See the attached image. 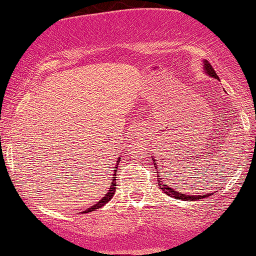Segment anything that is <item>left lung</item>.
Returning <instances> with one entry per match:
<instances>
[{"instance_id": "left-lung-1", "label": "left lung", "mask_w": 256, "mask_h": 256, "mask_svg": "<svg viewBox=\"0 0 256 256\" xmlns=\"http://www.w3.org/2000/svg\"><path fill=\"white\" fill-rule=\"evenodd\" d=\"M202 67H204V72L206 73L207 76H210V77L212 78H216L219 80V77L216 76V73L214 72L213 67L210 66V64L208 62L207 60H204V62H202ZM152 161H154V165L156 166V161H155L154 156L152 158ZM160 176V172H158V177ZM158 186H160V189L162 190L166 194V195L171 196L173 198H177V200H184V201H196V200H201V198H208V196L213 195V192L210 194H207V195H186V194H183V192H178L176 189H172L171 186H168V185H166L165 183L162 182V178H158Z\"/></svg>"}]
</instances>
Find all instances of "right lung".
<instances>
[{
    "label": "right lung",
    "mask_w": 256,
    "mask_h": 256,
    "mask_svg": "<svg viewBox=\"0 0 256 256\" xmlns=\"http://www.w3.org/2000/svg\"><path fill=\"white\" fill-rule=\"evenodd\" d=\"M120 160H122V158H118V161H116V165L114 166V174H113V177H112V180H110L112 182L110 188H108V190L106 192L104 198L100 200L98 204L91 206V207L88 208V210H84L82 213H89V212H92V210H98V208H101L102 206L108 204V202H110V200H112V198H113L114 194H116V170H118V165H119Z\"/></svg>",
    "instance_id": "add662e5"
}]
</instances>
